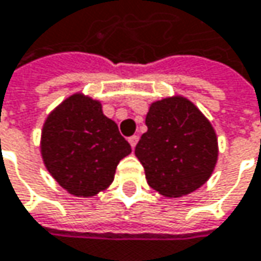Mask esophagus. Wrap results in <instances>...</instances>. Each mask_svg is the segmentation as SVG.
Listing matches in <instances>:
<instances>
[{
	"mask_svg": "<svg viewBox=\"0 0 261 261\" xmlns=\"http://www.w3.org/2000/svg\"><path fill=\"white\" fill-rule=\"evenodd\" d=\"M128 142H130L131 148L134 149V148H136V145H137V142H139V136H131L130 139H128Z\"/></svg>",
	"mask_w": 261,
	"mask_h": 261,
	"instance_id": "34e87169",
	"label": "esophagus"
}]
</instances>
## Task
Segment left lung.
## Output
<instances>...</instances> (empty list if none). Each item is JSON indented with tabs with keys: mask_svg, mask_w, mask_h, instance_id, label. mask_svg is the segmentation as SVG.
Masks as SVG:
<instances>
[{
	"mask_svg": "<svg viewBox=\"0 0 261 261\" xmlns=\"http://www.w3.org/2000/svg\"><path fill=\"white\" fill-rule=\"evenodd\" d=\"M136 156L151 188L164 197L187 196L211 178L218 160L212 124L188 98L175 95L154 101L146 115Z\"/></svg>",
	"mask_w": 261,
	"mask_h": 261,
	"instance_id": "1",
	"label": "left lung"
}]
</instances>
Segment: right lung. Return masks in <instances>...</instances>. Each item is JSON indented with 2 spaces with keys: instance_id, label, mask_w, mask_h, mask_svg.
<instances>
[{
  "instance_id": "1",
  "label": "right lung",
  "mask_w": 261,
  "mask_h": 261,
  "mask_svg": "<svg viewBox=\"0 0 261 261\" xmlns=\"http://www.w3.org/2000/svg\"><path fill=\"white\" fill-rule=\"evenodd\" d=\"M40 152L47 172L64 190L92 197L113 182L116 166L131 146L98 100L76 92L47 115Z\"/></svg>"
}]
</instances>
